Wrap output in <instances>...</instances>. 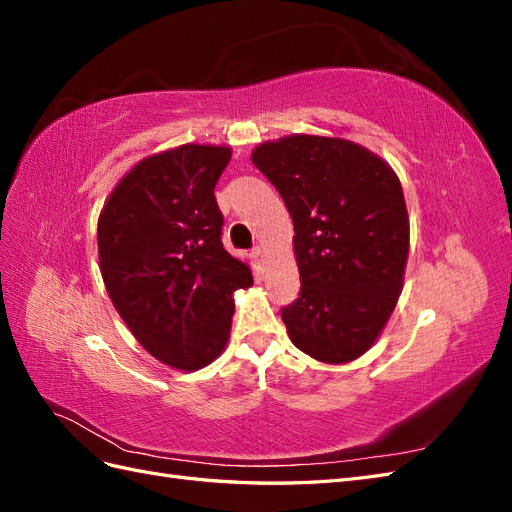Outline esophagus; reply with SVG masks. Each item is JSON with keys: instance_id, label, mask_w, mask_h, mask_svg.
<instances>
[{"instance_id": "obj_1", "label": "esophagus", "mask_w": 512, "mask_h": 512, "mask_svg": "<svg viewBox=\"0 0 512 512\" xmlns=\"http://www.w3.org/2000/svg\"><path fill=\"white\" fill-rule=\"evenodd\" d=\"M252 256H254V260L258 262V265H265V247L256 245L254 250H252Z\"/></svg>"}]
</instances>
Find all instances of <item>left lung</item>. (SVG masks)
<instances>
[{
	"instance_id": "obj_1",
	"label": "left lung",
	"mask_w": 512,
	"mask_h": 512,
	"mask_svg": "<svg viewBox=\"0 0 512 512\" xmlns=\"http://www.w3.org/2000/svg\"><path fill=\"white\" fill-rule=\"evenodd\" d=\"M252 162L294 224L301 292L282 307L290 342L322 363L359 359L404 288L410 220L399 177L376 153L331 136L262 143Z\"/></svg>"
}]
</instances>
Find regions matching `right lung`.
I'll use <instances>...</instances> for the list:
<instances>
[{
    "mask_svg": "<svg viewBox=\"0 0 512 512\" xmlns=\"http://www.w3.org/2000/svg\"><path fill=\"white\" fill-rule=\"evenodd\" d=\"M230 156L215 145L149 156L117 183L98 220L108 297L143 348L181 371L218 359L235 314L232 292L254 282L222 245L213 190Z\"/></svg>",
    "mask_w": 512,
    "mask_h": 512,
    "instance_id": "add662e5",
    "label": "right lung"
}]
</instances>
